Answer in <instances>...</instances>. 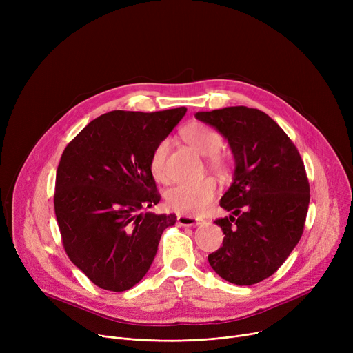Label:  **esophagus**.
I'll use <instances>...</instances> for the list:
<instances>
[{"instance_id":"esophagus-1","label":"esophagus","mask_w":353,"mask_h":353,"mask_svg":"<svg viewBox=\"0 0 353 353\" xmlns=\"http://www.w3.org/2000/svg\"><path fill=\"white\" fill-rule=\"evenodd\" d=\"M201 223L200 219L192 217V216H179L177 217V225L179 226H197Z\"/></svg>"}]
</instances>
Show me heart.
I'll use <instances>...</instances> for the list:
<instances>
[{"label":"heart","mask_w":353,"mask_h":353,"mask_svg":"<svg viewBox=\"0 0 353 353\" xmlns=\"http://www.w3.org/2000/svg\"><path fill=\"white\" fill-rule=\"evenodd\" d=\"M181 139L197 153L206 156L209 169L220 177H226L230 173V159L220 150L223 139L212 127L192 121L181 128ZM169 152V143L160 141L150 156V172L157 181L165 183L169 180L165 172V157ZM217 193V181L213 177H205L196 183H180L165 192V205L170 210L184 214L196 216L205 212Z\"/></svg>","instance_id":"b5f03b06"}]
</instances>
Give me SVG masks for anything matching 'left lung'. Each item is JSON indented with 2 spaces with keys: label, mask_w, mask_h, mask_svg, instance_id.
Masks as SVG:
<instances>
[{
  "label": "left lung",
  "mask_w": 353,
  "mask_h": 353,
  "mask_svg": "<svg viewBox=\"0 0 353 353\" xmlns=\"http://www.w3.org/2000/svg\"><path fill=\"white\" fill-rule=\"evenodd\" d=\"M196 119L228 139L236 160L233 183L220 200L232 214L214 220L225 237L209 263L230 283H259L285 263L303 234L310 200L303 160L279 124L257 108L200 111Z\"/></svg>",
  "instance_id": "8db88e82"
}]
</instances>
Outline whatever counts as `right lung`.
<instances>
[{"label": "right lung", "instance_id": "obj_1", "mask_svg": "<svg viewBox=\"0 0 353 353\" xmlns=\"http://www.w3.org/2000/svg\"><path fill=\"white\" fill-rule=\"evenodd\" d=\"M186 111H110L64 148L54 192L63 248L101 289L124 292L139 283L161 233L176 223V214L140 210L160 201L148 163Z\"/></svg>", "mask_w": 353, "mask_h": 353}]
</instances>
